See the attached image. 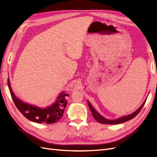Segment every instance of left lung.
I'll return each instance as SVG.
<instances>
[{
    "instance_id": "obj_1",
    "label": "left lung",
    "mask_w": 157,
    "mask_h": 157,
    "mask_svg": "<svg viewBox=\"0 0 157 157\" xmlns=\"http://www.w3.org/2000/svg\"><path fill=\"white\" fill-rule=\"evenodd\" d=\"M146 99L144 101V103H142V105L137 109L136 111H134V113H132V114H130L128 115H126V116H123L121 117L118 118H117V119H114V120H111V119H107V118L103 117L102 115H101L96 109H94V107L92 106V105L91 103H90V101L88 100V106L90 107V111H91L93 117L95 118V120L96 121H98V122L101 123V124H121V123H124L128 121H130L132 118H134L137 114L140 113V111L141 110L142 107H144V104L146 101Z\"/></svg>"
}]
</instances>
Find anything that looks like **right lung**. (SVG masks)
<instances>
[{"label": "right lung", "instance_id": "add662e5", "mask_svg": "<svg viewBox=\"0 0 157 157\" xmlns=\"http://www.w3.org/2000/svg\"><path fill=\"white\" fill-rule=\"evenodd\" d=\"M8 85L14 104L18 110L27 119L37 123L52 124L58 121L63 116L64 110L67 105V97L69 96L68 94H66L65 92H61L57 97L55 102L51 105L41 108L25 103L18 98L13 92L9 78H8Z\"/></svg>", "mask_w": 157, "mask_h": 157}]
</instances>
